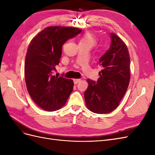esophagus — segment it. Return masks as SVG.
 <instances>
[{
  "label": "esophagus",
  "instance_id": "esophagus-1",
  "mask_svg": "<svg viewBox=\"0 0 155 155\" xmlns=\"http://www.w3.org/2000/svg\"><path fill=\"white\" fill-rule=\"evenodd\" d=\"M80 81H81V79H74V84H78L79 82H80Z\"/></svg>",
  "mask_w": 155,
  "mask_h": 155
}]
</instances>
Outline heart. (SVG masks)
I'll return each mask as SVG.
<instances>
[{
	"label": "heart",
	"mask_w": 155,
	"mask_h": 155,
	"mask_svg": "<svg viewBox=\"0 0 155 155\" xmlns=\"http://www.w3.org/2000/svg\"><path fill=\"white\" fill-rule=\"evenodd\" d=\"M79 44L87 45L90 46L91 48H92L97 44V39L96 36L92 33L87 32L82 35L80 40H79Z\"/></svg>",
	"instance_id": "1"
}]
</instances>
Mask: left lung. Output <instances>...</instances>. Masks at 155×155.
<instances>
[{"label":"left lung","mask_w":155,"mask_h":155,"mask_svg":"<svg viewBox=\"0 0 155 155\" xmlns=\"http://www.w3.org/2000/svg\"><path fill=\"white\" fill-rule=\"evenodd\" d=\"M110 48L100 59L101 70L97 83L87 79L84 94L87 109L97 114H107L116 109L127 90L130 81V57L124 42L110 34Z\"/></svg>","instance_id":"obj_1"}]
</instances>
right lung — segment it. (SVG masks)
I'll return each instance as SVG.
<instances>
[{"instance_id":"right-lung-1","label":"right lung","mask_w":155,"mask_h":155,"mask_svg":"<svg viewBox=\"0 0 155 155\" xmlns=\"http://www.w3.org/2000/svg\"><path fill=\"white\" fill-rule=\"evenodd\" d=\"M81 31L74 27L49 26L31 41L25 63L26 85L31 99L42 109H59L72 92V79L52 74L59 63L64 43Z\"/></svg>"}]
</instances>
